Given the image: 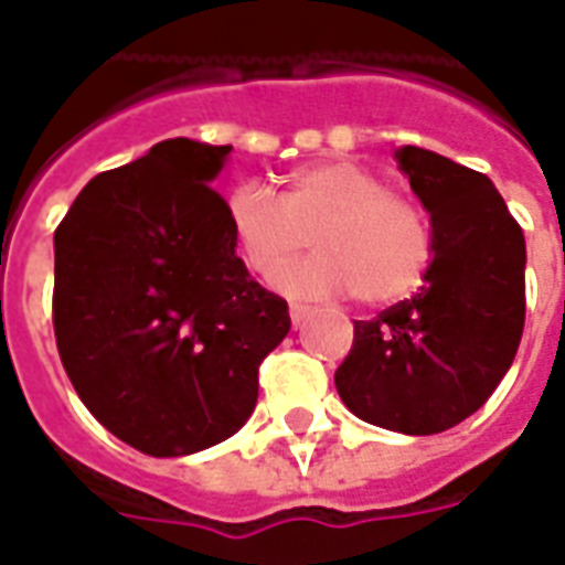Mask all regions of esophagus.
Returning a JSON list of instances; mask_svg holds the SVG:
<instances>
[{"label": "esophagus", "mask_w": 565, "mask_h": 565, "mask_svg": "<svg viewBox=\"0 0 565 565\" xmlns=\"http://www.w3.org/2000/svg\"><path fill=\"white\" fill-rule=\"evenodd\" d=\"M310 317V308L308 305H290V319H292V326H301L305 319Z\"/></svg>", "instance_id": "obj_1"}]
</instances>
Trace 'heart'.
Segmentation results:
<instances>
[{"label":"heart","mask_w":565,"mask_h":565,"mask_svg":"<svg viewBox=\"0 0 565 565\" xmlns=\"http://www.w3.org/2000/svg\"><path fill=\"white\" fill-rule=\"evenodd\" d=\"M225 216L243 264L255 275H273L313 239L317 255L284 266L273 281L296 299L354 290L366 305H393L419 290L434 260V225L425 207L343 158L290 172L281 199L239 184L225 202Z\"/></svg>","instance_id":"1"}]
</instances>
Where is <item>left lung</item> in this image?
<instances>
[{
	"label": "left lung",
	"mask_w": 565,
	"mask_h": 565,
	"mask_svg": "<svg viewBox=\"0 0 565 565\" xmlns=\"http://www.w3.org/2000/svg\"><path fill=\"white\" fill-rule=\"evenodd\" d=\"M395 161L430 213L434 260L413 299L354 322L334 384L358 419L425 437L472 416L516 358L525 234L483 172L419 146Z\"/></svg>",
	"instance_id": "8db88e82"
}]
</instances>
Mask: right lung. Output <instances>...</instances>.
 <instances>
[{
	"instance_id": "1",
	"label": "right lung",
	"mask_w": 565,
	"mask_h": 565,
	"mask_svg": "<svg viewBox=\"0 0 565 565\" xmlns=\"http://www.w3.org/2000/svg\"><path fill=\"white\" fill-rule=\"evenodd\" d=\"M231 146L188 137L99 172L55 228L57 354L84 407L137 451L184 457L237 434L287 301L234 252L211 181Z\"/></svg>"
}]
</instances>
